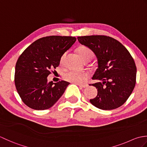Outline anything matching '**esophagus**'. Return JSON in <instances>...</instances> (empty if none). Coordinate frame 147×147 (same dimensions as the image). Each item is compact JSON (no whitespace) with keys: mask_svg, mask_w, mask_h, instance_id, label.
<instances>
[{"mask_svg":"<svg viewBox=\"0 0 147 147\" xmlns=\"http://www.w3.org/2000/svg\"><path fill=\"white\" fill-rule=\"evenodd\" d=\"M76 85H78L80 87H82V88H86V87L88 86L87 85H81V84H78V83H76Z\"/></svg>","mask_w":147,"mask_h":147,"instance_id":"1","label":"esophagus"}]
</instances>
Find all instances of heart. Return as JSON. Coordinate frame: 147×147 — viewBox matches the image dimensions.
Here are the masks:
<instances>
[{
  "instance_id": "b5f03b06",
  "label": "heart",
  "mask_w": 147,
  "mask_h": 147,
  "mask_svg": "<svg viewBox=\"0 0 147 147\" xmlns=\"http://www.w3.org/2000/svg\"><path fill=\"white\" fill-rule=\"evenodd\" d=\"M78 53L81 59L83 61L86 59H91L93 57V52L91 49L86 46H81L78 49ZM64 57V55L61 58V61ZM87 74L83 73H78V72L70 71L65 73L63 78L65 80L73 83H82L86 80Z\"/></svg>"
}]
</instances>
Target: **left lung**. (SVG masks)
I'll list each match as a JSON object with an SVG mask.
<instances>
[{"label": "left lung", "mask_w": 147, "mask_h": 147, "mask_svg": "<svg viewBox=\"0 0 147 147\" xmlns=\"http://www.w3.org/2000/svg\"><path fill=\"white\" fill-rule=\"evenodd\" d=\"M81 44L88 47L97 58L98 68L92 84L97 95L90 102L102 110H112L124 104L135 88L136 67L130 53L123 44L112 37L91 35L78 37Z\"/></svg>", "instance_id": "obj_1"}]
</instances>
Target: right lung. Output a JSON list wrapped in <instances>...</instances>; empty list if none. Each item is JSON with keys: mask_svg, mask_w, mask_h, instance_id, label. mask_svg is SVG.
Returning <instances> with one entry per match:
<instances>
[{"mask_svg": "<svg viewBox=\"0 0 147 147\" xmlns=\"http://www.w3.org/2000/svg\"><path fill=\"white\" fill-rule=\"evenodd\" d=\"M76 38L50 36L36 40L24 50L15 67L14 82L18 94L28 107L45 110L54 105L69 83L48 82L51 70L60 64L61 58Z\"/></svg>", "mask_w": 147, "mask_h": 147, "instance_id": "right-lung-1", "label": "right lung"}]
</instances>
